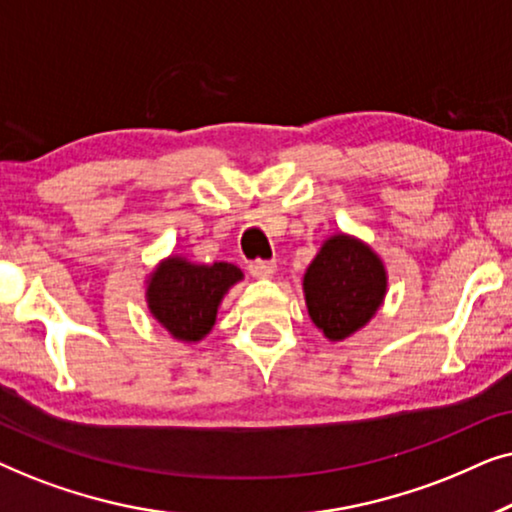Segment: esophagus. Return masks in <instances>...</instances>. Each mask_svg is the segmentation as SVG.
I'll use <instances>...</instances> for the list:
<instances>
[{"label":"esophagus","mask_w":512,"mask_h":512,"mask_svg":"<svg viewBox=\"0 0 512 512\" xmlns=\"http://www.w3.org/2000/svg\"><path fill=\"white\" fill-rule=\"evenodd\" d=\"M249 272L256 279H270L277 272V263L275 261H261V258H258V261L249 263Z\"/></svg>","instance_id":"esophagus-1"}]
</instances>
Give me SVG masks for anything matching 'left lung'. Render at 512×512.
Segmentation results:
<instances>
[{"label": "left lung", "mask_w": 512, "mask_h": 512, "mask_svg": "<svg viewBox=\"0 0 512 512\" xmlns=\"http://www.w3.org/2000/svg\"><path fill=\"white\" fill-rule=\"evenodd\" d=\"M307 312L328 340H345L366 326L387 293L377 254L347 235L324 242L303 279Z\"/></svg>", "instance_id": "left-lung-1"}]
</instances>
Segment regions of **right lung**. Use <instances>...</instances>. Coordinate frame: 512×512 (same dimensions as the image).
I'll return each instance as SVG.
<instances>
[{"label": "right lung", "instance_id": "add662e5", "mask_svg": "<svg viewBox=\"0 0 512 512\" xmlns=\"http://www.w3.org/2000/svg\"><path fill=\"white\" fill-rule=\"evenodd\" d=\"M240 279L242 270L233 263L195 265L179 256L167 258L151 275L146 300L174 338L198 342L212 331L223 293Z\"/></svg>", "mask_w": 512, "mask_h": 512}]
</instances>
